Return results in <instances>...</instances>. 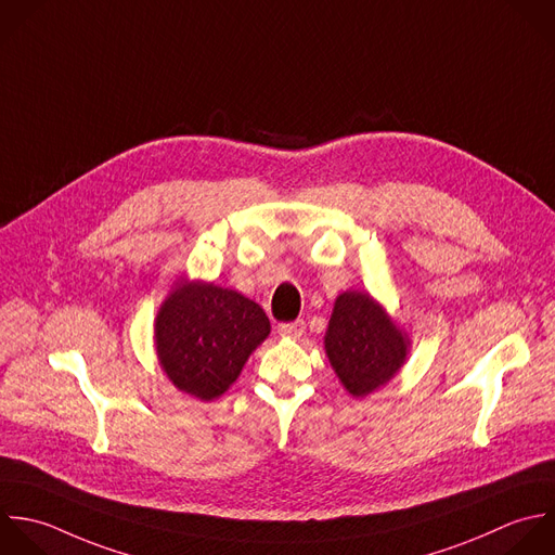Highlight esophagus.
<instances>
[{"label":"esophagus","instance_id":"obj_1","mask_svg":"<svg viewBox=\"0 0 555 555\" xmlns=\"http://www.w3.org/2000/svg\"><path fill=\"white\" fill-rule=\"evenodd\" d=\"M305 320H296V322H283L279 324V333L283 337H300L305 333Z\"/></svg>","mask_w":555,"mask_h":555}]
</instances>
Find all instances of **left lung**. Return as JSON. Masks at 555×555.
Segmentation results:
<instances>
[{
    "label": "left lung",
    "instance_id": "8db88e82",
    "mask_svg": "<svg viewBox=\"0 0 555 555\" xmlns=\"http://www.w3.org/2000/svg\"><path fill=\"white\" fill-rule=\"evenodd\" d=\"M324 344L339 380L357 398L393 378L406 359L402 333L361 292H346L335 300Z\"/></svg>",
    "mask_w": 555,
    "mask_h": 555
}]
</instances>
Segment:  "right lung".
<instances>
[{"mask_svg":"<svg viewBox=\"0 0 555 555\" xmlns=\"http://www.w3.org/2000/svg\"><path fill=\"white\" fill-rule=\"evenodd\" d=\"M268 333L270 320L257 302L214 283H181L155 322L164 372L201 400L222 396Z\"/></svg>","mask_w":555,"mask_h":555,"instance_id":"add662e5","label":"right lung"}]
</instances>
